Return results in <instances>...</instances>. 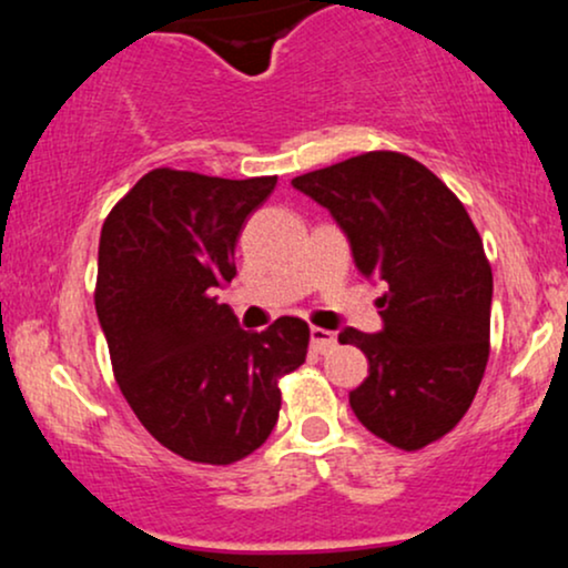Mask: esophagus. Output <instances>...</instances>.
Listing matches in <instances>:
<instances>
[{
    "instance_id": "esophagus-1",
    "label": "esophagus",
    "mask_w": 568,
    "mask_h": 568,
    "mask_svg": "<svg viewBox=\"0 0 568 568\" xmlns=\"http://www.w3.org/2000/svg\"><path fill=\"white\" fill-rule=\"evenodd\" d=\"M310 344L312 349L321 352V355H328V352H334L336 347V334H331V331L325 328H310Z\"/></svg>"
}]
</instances>
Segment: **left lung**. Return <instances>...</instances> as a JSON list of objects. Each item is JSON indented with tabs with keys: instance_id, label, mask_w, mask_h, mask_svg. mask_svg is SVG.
I'll list each match as a JSON object with an SVG mask.
<instances>
[{
	"instance_id": "1",
	"label": "left lung",
	"mask_w": 568,
	"mask_h": 568,
	"mask_svg": "<svg viewBox=\"0 0 568 568\" xmlns=\"http://www.w3.org/2000/svg\"><path fill=\"white\" fill-rule=\"evenodd\" d=\"M291 184L328 207L361 275L387 288L379 334H338L368 357L352 410L389 446L425 448L459 425L484 379L494 291L484 240L452 189L400 152L357 154Z\"/></svg>"
}]
</instances>
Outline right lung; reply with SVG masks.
<instances>
[{"mask_svg": "<svg viewBox=\"0 0 568 568\" xmlns=\"http://www.w3.org/2000/svg\"><path fill=\"white\" fill-rule=\"evenodd\" d=\"M275 184L158 168L103 221L95 312L114 379L152 438L189 462L256 452L277 425L280 376L306 357L304 321L251 334L216 298L237 275L245 219Z\"/></svg>", "mask_w": 568, "mask_h": 568, "instance_id": "right-lung-1", "label": "right lung"}]
</instances>
